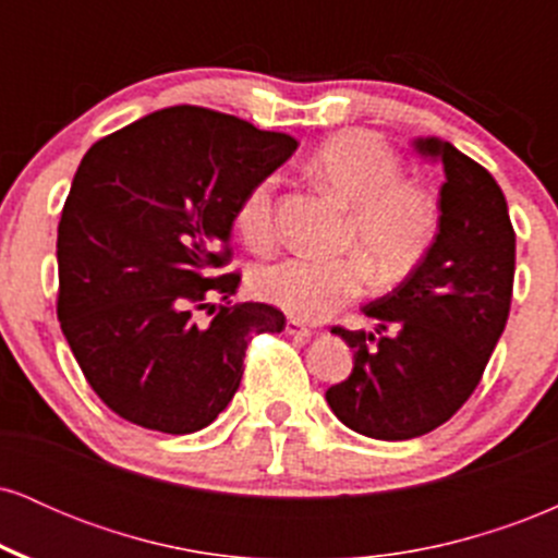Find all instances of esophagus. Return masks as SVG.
I'll use <instances>...</instances> for the list:
<instances>
[{
	"label": "esophagus",
	"mask_w": 558,
	"mask_h": 558,
	"mask_svg": "<svg viewBox=\"0 0 558 558\" xmlns=\"http://www.w3.org/2000/svg\"><path fill=\"white\" fill-rule=\"evenodd\" d=\"M286 332L291 338H301V341H306V338H312V330L306 328V325H301L299 319H288L286 323Z\"/></svg>",
	"instance_id": "obj_1"
}]
</instances>
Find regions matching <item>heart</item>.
I'll return each mask as SVG.
<instances>
[{
  "instance_id": "obj_1",
  "label": "heart",
  "mask_w": 558,
  "mask_h": 558,
  "mask_svg": "<svg viewBox=\"0 0 558 558\" xmlns=\"http://www.w3.org/2000/svg\"><path fill=\"white\" fill-rule=\"evenodd\" d=\"M312 178L349 207L343 257H286L252 275V291L296 319H325L373 283L393 286L407 278L433 248L440 228L435 191L403 175L399 151L369 131H345L312 151ZM278 175L259 178L235 207V230L246 246L275 241Z\"/></svg>"
}]
</instances>
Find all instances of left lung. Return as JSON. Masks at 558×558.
<instances>
[{"mask_svg":"<svg viewBox=\"0 0 558 558\" xmlns=\"http://www.w3.org/2000/svg\"><path fill=\"white\" fill-rule=\"evenodd\" d=\"M440 159V228L427 257L383 299L364 306L374 332H332L354 349V369L330 386L332 414L377 440L417 438L475 393L509 319L517 235L504 191L448 141H417ZM393 329V333H386Z\"/></svg>","mask_w":558,"mask_h":558,"instance_id":"8db88e82","label":"left lung"}]
</instances>
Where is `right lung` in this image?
<instances>
[{"mask_svg": "<svg viewBox=\"0 0 558 558\" xmlns=\"http://www.w3.org/2000/svg\"><path fill=\"white\" fill-rule=\"evenodd\" d=\"M296 149L286 133L178 105L99 138L57 228V317L88 386L146 430L196 433L241 386L252 336L283 312L228 301L241 196ZM220 295L226 305L208 304ZM207 311L209 324L195 315Z\"/></svg>", "mask_w": 558, "mask_h": 558, "instance_id": "1", "label": "right lung"}]
</instances>
